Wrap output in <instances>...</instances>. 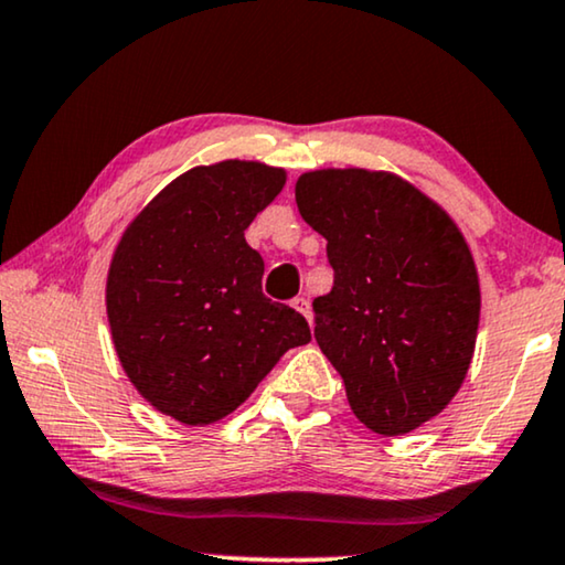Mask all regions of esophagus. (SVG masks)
I'll return each instance as SVG.
<instances>
[{
    "instance_id": "obj_1",
    "label": "esophagus",
    "mask_w": 565,
    "mask_h": 565,
    "mask_svg": "<svg viewBox=\"0 0 565 565\" xmlns=\"http://www.w3.org/2000/svg\"><path fill=\"white\" fill-rule=\"evenodd\" d=\"M291 307L297 309L299 315H305L309 322H312V307H309V299H307V297H297V299L291 301Z\"/></svg>"
}]
</instances>
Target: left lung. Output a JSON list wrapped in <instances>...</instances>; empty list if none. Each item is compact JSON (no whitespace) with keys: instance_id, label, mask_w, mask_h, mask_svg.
Returning a JSON list of instances; mask_svg holds the SVG:
<instances>
[{"instance_id":"obj_1","label":"left lung","mask_w":565,"mask_h":565,"mask_svg":"<svg viewBox=\"0 0 565 565\" xmlns=\"http://www.w3.org/2000/svg\"><path fill=\"white\" fill-rule=\"evenodd\" d=\"M294 194L335 271L312 305L317 345L369 430H417L448 407L473 359L481 289L463 233L388 171H307Z\"/></svg>"}]
</instances>
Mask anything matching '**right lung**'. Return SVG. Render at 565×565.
<instances>
[{
	"instance_id": "add662e5",
	"label": "right lung",
	"mask_w": 565,
	"mask_h": 565,
	"mask_svg": "<svg viewBox=\"0 0 565 565\" xmlns=\"http://www.w3.org/2000/svg\"><path fill=\"white\" fill-rule=\"evenodd\" d=\"M284 184V169L258 161L196 166L135 214L113 253L117 359L142 399L181 425L227 417L312 340L305 317L264 297V258L245 243Z\"/></svg>"
}]
</instances>
